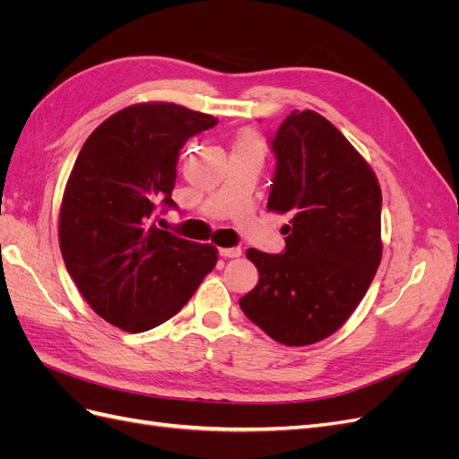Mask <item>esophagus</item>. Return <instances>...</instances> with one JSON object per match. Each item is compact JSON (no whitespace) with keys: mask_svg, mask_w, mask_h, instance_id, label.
Segmentation results:
<instances>
[{"mask_svg":"<svg viewBox=\"0 0 459 459\" xmlns=\"http://www.w3.org/2000/svg\"><path fill=\"white\" fill-rule=\"evenodd\" d=\"M218 255H220V256H224V258H239V256H241V248H239V247L220 248Z\"/></svg>","mask_w":459,"mask_h":459,"instance_id":"obj_1","label":"esophagus"}]
</instances>
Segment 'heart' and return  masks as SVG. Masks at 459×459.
Masks as SVG:
<instances>
[{"label":"heart","instance_id":"1","mask_svg":"<svg viewBox=\"0 0 459 459\" xmlns=\"http://www.w3.org/2000/svg\"><path fill=\"white\" fill-rule=\"evenodd\" d=\"M233 151H262V142L258 134L253 130L241 132L233 143Z\"/></svg>","mask_w":459,"mask_h":459}]
</instances>
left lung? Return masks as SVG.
<instances>
[{
	"label": "left lung",
	"mask_w": 459,
	"mask_h": 459,
	"mask_svg": "<svg viewBox=\"0 0 459 459\" xmlns=\"http://www.w3.org/2000/svg\"><path fill=\"white\" fill-rule=\"evenodd\" d=\"M268 211L289 214L285 251L248 248L260 280L239 299L273 341L304 346L335 333L381 262V187L369 164L314 110H293L270 137Z\"/></svg>",
	"instance_id": "1"
}]
</instances>
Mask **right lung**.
<instances>
[{
  "mask_svg": "<svg viewBox=\"0 0 459 459\" xmlns=\"http://www.w3.org/2000/svg\"><path fill=\"white\" fill-rule=\"evenodd\" d=\"M218 118L174 103L118 110L80 149L59 214L65 266L108 324L142 333L184 308L216 266V248L157 228L179 149Z\"/></svg>",
  "mask_w": 459,
  "mask_h": 459,
  "instance_id": "add662e5",
  "label": "right lung"
}]
</instances>
